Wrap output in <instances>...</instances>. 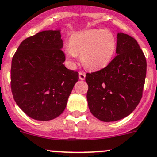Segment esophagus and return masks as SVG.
<instances>
[{
	"instance_id": "34e87169",
	"label": "esophagus",
	"mask_w": 157,
	"mask_h": 157,
	"mask_svg": "<svg viewBox=\"0 0 157 157\" xmlns=\"http://www.w3.org/2000/svg\"><path fill=\"white\" fill-rule=\"evenodd\" d=\"M79 78L81 80H84L86 78V73L83 71H80L79 72Z\"/></svg>"
}]
</instances>
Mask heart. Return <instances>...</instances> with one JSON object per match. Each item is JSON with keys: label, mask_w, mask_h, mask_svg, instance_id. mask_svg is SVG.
I'll return each instance as SVG.
<instances>
[{"label": "heart", "mask_w": 157, "mask_h": 157, "mask_svg": "<svg viewBox=\"0 0 157 157\" xmlns=\"http://www.w3.org/2000/svg\"><path fill=\"white\" fill-rule=\"evenodd\" d=\"M117 49V39L107 29H90L73 34L65 47V54L70 63L77 54L83 65L90 70L106 67L111 61Z\"/></svg>", "instance_id": "1"}]
</instances>
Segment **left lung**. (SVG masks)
<instances>
[{
	"instance_id": "obj_1",
	"label": "left lung",
	"mask_w": 157,
	"mask_h": 157,
	"mask_svg": "<svg viewBox=\"0 0 157 157\" xmlns=\"http://www.w3.org/2000/svg\"><path fill=\"white\" fill-rule=\"evenodd\" d=\"M116 54L104 68L86 75L89 108L105 122L121 120L136 108L146 79V57L133 37L117 33Z\"/></svg>"
}]
</instances>
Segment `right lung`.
Masks as SVG:
<instances>
[{"instance_id": "add662e5", "label": "right lung", "mask_w": 157, "mask_h": 157, "mask_svg": "<svg viewBox=\"0 0 157 157\" xmlns=\"http://www.w3.org/2000/svg\"><path fill=\"white\" fill-rule=\"evenodd\" d=\"M60 30H47L24 40L11 61V89L15 103L37 121L61 115L78 73L63 64Z\"/></svg>"}]
</instances>
